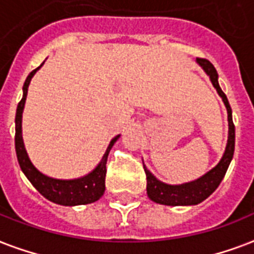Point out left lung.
I'll list each match as a JSON object with an SVG mask.
<instances>
[{
    "label": "left lung",
    "mask_w": 254,
    "mask_h": 254,
    "mask_svg": "<svg viewBox=\"0 0 254 254\" xmlns=\"http://www.w3.org/2000/svg\"><path fill=\"white\" fill-rule=\"evenodd\" d=\"M197 64L209 75L212 84L215 86L219 95L223 98L224 105L227 107L228 125H229L227 148H225V152H224L220 163L213 170L209 171L202 178L197 179L194 182L182 184V186H168V184L159 182L143 164L145 176H147V194L152 201L163 204V205H174V207L176 205H196L202 200H205L220 186V183L225 176L228 167L231 164L233 152H235V125L232 121V109L228 102L227 95L220 88L219 80H217L219 74L216 71L215 66L205 58H197Z\"/></svg>",
    "instance_id": "obj_1"
}]
</instances>
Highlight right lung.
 <instances>
[{
	"label": "right lung",
	"instance_id": "obj_1",
	"mask_svg": "<svg viewBox=\"0 0 254 254\" xmlns=\"http://www.w3.org/2000/svg\"><path fill=\"white\" fill-rule=\"evenodd\" d=\"M39 67L33 70L27 75L26 80L23 83V96L17 106V113H15V154H17L19 167H21L25 176L29 179V182L34 186L35 190H38L43 197H46L47 200L56 202V204L71 207V205H82V204H90V202L96 201L102 197V194L105 193L107 158H109L110 149L114 145V143L118 140L119 135L110 141L103 158H102L99 164L96 166L95 170L83 178L74 179V180H58V179L47 178L43 174H41L31 164L22 140V111L25 100H26L27 87L30 84L31 78Z\"/></svg>",
	"mask_w": 254,
	"mask_h": 254
}]
</instances>
